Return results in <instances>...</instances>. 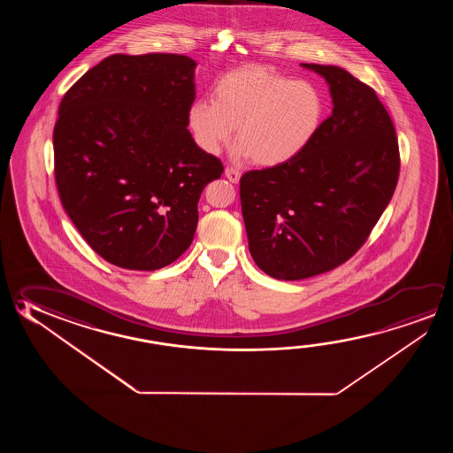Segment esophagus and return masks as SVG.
<instances>
[{
  "instance_id": "obj_1",
  "label": "esophagus",
  "mask_w": 453,
  "mask_h": 453,
  "mask_svg": "<svg viewBox=\"0 0 453 453\" xmlns=\"http://www.w3.org/2000/svg\"><path fill=\"white\" fill-rule=\"evenodd\" d=\"M224 175H226V179L232 181V183H238L240 181V171L238 169H234V167H226V171H224Z\"/></svg>"
}]
</instances>
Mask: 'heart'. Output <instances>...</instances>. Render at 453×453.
I'll use <instances>...</instances> for the list:
<instances>
[{"label": "heart", "mask_w": 453, "mask_h": 453, "mask_svg": "<svg viewBox=\"0 0 453 453\" xmlns=\"http://www.w3.org/2000/svg\"><path fill=\"white\" fill-rule=\"evenodd\" d=\"M324 97L308 81H292L270 67L243 66L219 77L211 101H196L188 111L194 139L216 155L237 127L234 155L264 167L289 163L318 133Z\"/></svg>", "instance_id": "1"}]
</instances>
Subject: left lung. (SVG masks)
<instances>
[{"label": "left lung", "mask_w": 453, "mask_h": 453, "mask_svg": "<svg viewBox=\"0 0 453 453\" xmlns=\"http://www.w3.org/2000/svg\"><path fill=\"white\" fill-rule=\"evenodd\" d=\"M302 66L326 79L332 115L289 163L240 179L252 259L282 281L326 273L350 259L384 213L400 175L395 127L374 89L342 67Z\"/></svg>", "instance_id": "left-lung-1"}]
</instances>
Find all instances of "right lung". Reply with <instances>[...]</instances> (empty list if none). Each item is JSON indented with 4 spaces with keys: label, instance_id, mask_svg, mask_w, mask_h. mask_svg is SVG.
Returning a JSON list of instances; mask_svg holds the SVG:
<instances>
[{
    "label": "right lung",
    "instance_id": "1",
    "mask_svg": "<svg viewBox=\"0 0 453 453\" xmlns=\"http://www.w3.org/2000/svg\"><path fill=\"white\" fill-rule=\"evenodd\" d=\"M196 66L185 55L117 53L61 99L53 129L61 203L117 267L151 272L179 259L203 188L223 173L188 131Z\"/></svg>",
    "mask_w": 453,
    "mask_h": 453
}]
</instances>
